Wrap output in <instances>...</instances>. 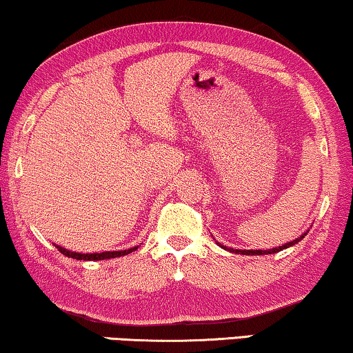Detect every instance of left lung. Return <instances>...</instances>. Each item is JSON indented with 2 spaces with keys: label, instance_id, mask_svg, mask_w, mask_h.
Masks as SVG:
<instances>
[{
  "label": "left lung",
  "instance_id": "obj_1",
  "mask_svg": "<svg viewBox=\"0 0 353 353\" xmlns=\"http://www.w3.org/2000/svg\"><path fill=\"white\" fill-rule=\"evenodd\" d=\"M307 235V232L306 233H303V235L300 236V238H296V240H294V241H290V243H285L284 246H279V248H273V249H268V251H262V249H260V251H240V249H229V248H225V246H221L219 243L218 245L221 246V248H224V249H227V251H230V252H235V254H243V256H263V254H274V252H279V251H283V249H285V248H290V246H294L295 243H298V241H301L303 238H305Z\"/></svg>",
  "mask_w": 353,
  "mask_h": 353
}]
</instances>
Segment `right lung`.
<instances>
[{"label":"right lung","mask_w":353,"mask_h":353,"mask_svg":"<svg viewBox=\"0 0 353 353\" xmlns=\"http://www.w3.org/2000/svg\"><path fill=\"white\" fill-rule=\"evenodd\" d=\"M58 251L63 254V256L66 257H72V259H77V260H105V259H115V257H121V256H126V254L132 252L137 249L139 246L131 248V249H124V251H113V252H94V254H82V252H70L68 249H64L61 246H57Z\"/></svg>","instance_id":"obj_1"}]
</instances>
